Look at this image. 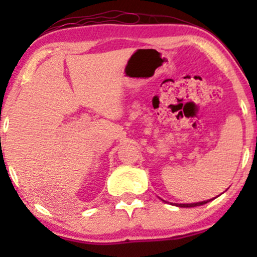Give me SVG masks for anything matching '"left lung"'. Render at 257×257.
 Segmentation results:
<instances>
[{"mask_svg":"<svg viewBox=\"0 0 257 257\" xmlns=\"http://www.w3.org/2000/svg\"><path fill=\"white\" fill-rule=\"evenodd\" d=\"M210 200H213V199L204 200V202H199V203H191V204H176V205L180 206V208H193V206H199V205L206 204V203L210 202Z\"/></svg>","mask_w":257,"mask_h":257,"instance_id":"left-lung-1","label":"left lung"}]
</instances>
